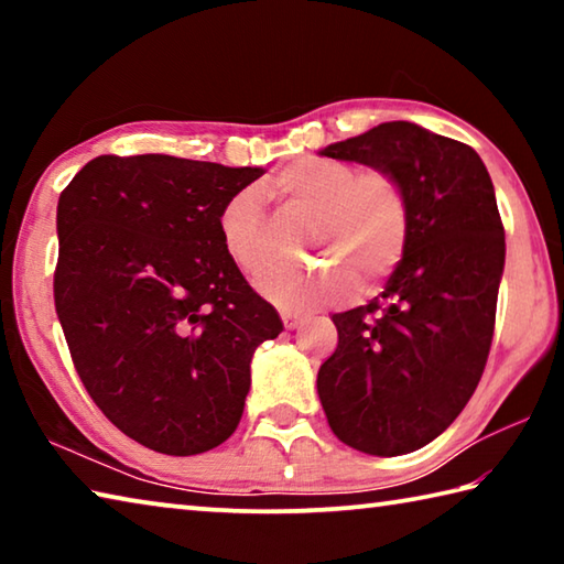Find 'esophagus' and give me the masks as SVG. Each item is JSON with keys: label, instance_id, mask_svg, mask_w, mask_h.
Segmentation results:
<instances>
[{"label": "esophagus", "instance_id": "1", "mask_svg": "<svg viewBox=\"0 0 564 564\" xmlns=\"http://www.w3.org/2000/svg\"><path fill=\"white\" fill-rule=\"evenodd\" d=\"M281 321H283L285 328L293 330V328H299V323L303 321V316H299V313H293V311H281Z\"/></svg>", "mask_w": 564, "mask_h": 564}]
</instances>
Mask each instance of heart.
Segmentation results:
<instances>
[{"label":"heart","mask_w":564,"mask_h":564,"mask_svg":"<svg viewBox=\"0 0 564 564\" xmlns=\"http://www.w3.org/2000/svg\"><path fill=\"white\" fill-rule=\"evenodd\" d=\"M269 198L316 214L311 253L333 265L295 271L265 283V293L285 308H311L350 291H370L405 256L410 202L400 178L383 166L358 169L352 161L305 154L261 184ZM218 236L228 259L253 283L273 275L275 253L261 196L241 188L218 214ZM339 269L336 270L335 265Z\"/></svg>","instance_id":"b5f03b06"}]
</instances>
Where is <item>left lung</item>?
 <instances>
[{
    "instance_id": "8db88e82",
    "label": "left lung",
    "mask_w": 564,
    "mask_h": 564,
    "mask_svg": "<svg viewBox=\"0 0 564 564\" xmlns=\"http://www.w3.org/2000/svg\"><path fill=\"white\" fill-rule=\"evenodd\" d=\"M383 166L410 202L405 256L386 291L336 313L338 348L318 370L330 431L368 455H405L460 415L488 362L505 228L488 169L463 141L378 123L321 151Z\"/></svg>"
}]
</instances>
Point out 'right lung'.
<instances>
[{
  "instance_id": "right-lung-1",
  "label": "right lung",
  "mask_w": 564,
  "mask_h": 564,
  "mask_svg": "<svg viewBox=\"0 0 564 564\" xmlns=\"http://www.w3.org/2000/svg\"><path fill=\"white\" fill-rule=\"evenodd\" d=\"M261 174L104 154L59 196L54 305L74 368L101 413L156 453L228 441L253 350L283 330L218 236L221 206Z\"/></svg>"
}]
</instances>
